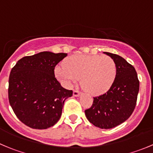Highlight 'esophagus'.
Here are the masks:
<instances>
[{"instance_id":"1","label":"esophagus","mask_w":153,"mask_h":153,"mask_svg":"<svg viewBox=\"0 0 153 153\" xmlns=\"http://www.w3.org/2000/svg\"><path fill=\"white\" fill-rule=\"evenodd\" d=\"M80 95H81V92H78V91H77V90H74L73 91V96L78 97Z\"/></svg>"}]
</instances>
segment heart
<instances>
[{"mask_svg":"<svg viewBox=\"0 0 153 153\" xmlns=\"http://www.w3.org/2000/svg\"><path fill=\"white\" fill-rule=\"evenodd\" d=\"M57 78L71 87L81 78L83 87L92 95L109 90L115 81L117 69L114 60L101 55H73L64 61V66L55 68Z\"/></svg>","mask_w":153,"mask_h":153,"instance_id":"heart-1","label":"heart"}]
</instances>
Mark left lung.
Listing matches in <instances>:
<instances>
[{
  "instance_id": "8db88e82",
  "label": "left lung",
  "mask_w": 153,
  "mask_h": 153,
  "mask_svg": "<svg viewBox=\"0 0 153 153\" xmlns=\"http://www.w3.org/2000/svg\"><path fill=\"white\" fill-rule=\"evenodd\" d=\"M114 60L117 73L109 90L93 98V104L86 109L88 121L101 129H111L128 119L136 105L139 81L133 66L115 54L104 52Z\"/></svg>"
}]
</instances>
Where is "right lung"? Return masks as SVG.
Listing matches in <instances>:
<instances>
[{"instance_id": "1", "label": "right lung", "mask_w": 153, "mask_h": 153, "mask_svg": "<svg viewBox=\"0 0 153 153\" xmlns=\"http://www.w3.org/2000/svg\"><path fill=\"white\" fill-rule=\"evenodd\" d=\"M67 53L41 52L20 59L9 78V101L18 119L32 129H45L61 118L72 91L62 87L55 67Z\"/></svg>"}]
</instances>
